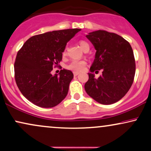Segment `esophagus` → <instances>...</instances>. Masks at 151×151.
<instances>
[{
	"label": "esophagus",
	"instance_id": "obj_1",
	"mask_svg": "<svg viewBox=\"0 0 151 151\" xmlns=\"http://www.w3.org/2000/svg\"><path fill=\"white\" fill-rule=\"evenodd\" d=\"M73 74H74V77H76V76H77V75H78V74H79V72H74Z\"/></svg>",
	"mask_w": 151,
	"mask_h": 151
}]
</instances>
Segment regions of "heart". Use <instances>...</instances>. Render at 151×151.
I'll return each mask as SVG.
<instances>
[{"label":"heart","instance_id":"b5f03b06","mask_svg":"<svg viewBox=\"0 0 151 151\" xmlns=\"http://www.w3.org/2000/svg\"><path fill=\"white\" fill-rule=\"evenodd\" d=\"M79 45L83 50H84L86 48L89 47V44L87 42H85L84 40H80L79 41ZM66 53V49L63 51V55H65ZM86 65V62L84 60H72V62L67 66V68L68 70L73 71V72H81L84 70V67Z\"/></svg>","mask_w":151,"mask_h":151}]
</instances>
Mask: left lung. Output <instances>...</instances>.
<instances>
[{"label": "left lung", "instance_id": "left-lung-1", "mask_svg": "<svg viewBox=\"0 0 151 151\" xmlns=\"http://www.w3.org/2000/svg\"><path fill=\"white\" fill-rule=\"evenodd\" d=\"M93 44L95 59L90 67L84 89L89 96L101 104H112L129 91L134 79L136 63L131 45L119 35L105 30L86 35ZM102 70L96 79L93 72Z\"/></svg>", "mask_w": 151, "mask_h": 151}]
</instances>
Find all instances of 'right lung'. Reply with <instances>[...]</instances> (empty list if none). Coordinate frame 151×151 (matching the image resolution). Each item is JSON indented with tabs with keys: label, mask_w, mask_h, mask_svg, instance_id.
<instances>
[{
	"label": "right lung",
	"mask_w": 151,
	"mask_h": 151,
	"mask_svg": "<svg viewBox=\"0 0 151 151\" xmlns=\"http://www.w3.org/2000/svg\"><path fill=\"white\" fill-rule=\"evenodd\" d=\"M81 29L55 30L29 38L17 54L15 79L27 100L42 108H52L66 97L73 79L70 70L51 74L62 59L67 43Z\"/></svg>",
	"instance_id": "add662e5"
}]
</instances>
